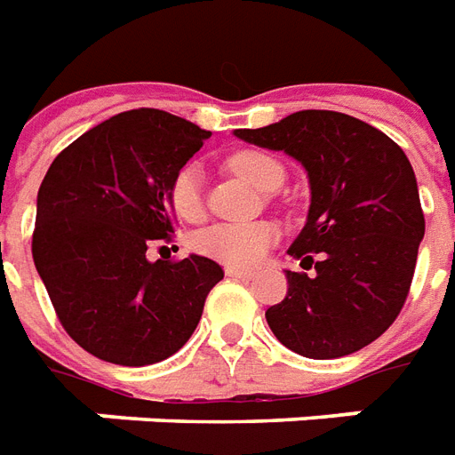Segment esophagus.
Masks as SVG:
<instances>
[{"instance_id":"esophagus-1","label":"esophagus","mask_w":455,"mask_h":455,"mask_svg":"<svg viewBox=\"0 0 455 455\" xmlns=\"http://www.w3.org/2000/svg\"><path fill=\"white\" fill-rule=\"evenodd\" d=\"M225 273H228L230 278H240V280L254 278V271H247V268H237V266H225Z\"/></svg>"}]
</instances>
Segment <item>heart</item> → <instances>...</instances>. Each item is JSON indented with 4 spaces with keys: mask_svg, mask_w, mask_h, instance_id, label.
<instances>
[{
    "mask_svg": "<svg viewBox=\"0 0 455 455\" xmlns=\"http://www.w3.org/2000/svg\"><path fill=\"white\" fill-rule=\"evenodd\" d=\"M228 165L235 175L261 191H268L283 182L280 163L261 150H240L228 160ZM170 201L175 213L184 220L199 218L204 201H201V167L196 163H187L177 170L170 184ZM275 240H278V230L271 223H218L196 232L191 237V247L220 264L254 266L264 259Z\"/></svg>",
    "mask_w": 455,
    "mask_h": 455,
    "instance_id": "obj_1",
    "label": "heart"
}]
</instances>
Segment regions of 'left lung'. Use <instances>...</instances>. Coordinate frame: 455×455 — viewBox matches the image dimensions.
<instances>
[{
	"label": "left lung",
	"instance_id": "8db88e82",
	"mask_svg": "<svg viewBox=\"0 0 455 455\" xmlns=\"http://www.w3.org/2000/svg\"><path fill=\"white\" fill-rule=\"evenodd\" d=\"M235 136L283 150L309 177L307 223L288 254L314 264L316 275L285 271L288 295L266 309L273 336L312 360L357 353L401 314L425 237L408 156L384 132L331 110L295 112Z\"/></svg>",
	"mask_w": 455,
	"mask_h": 455
}]
</instances>
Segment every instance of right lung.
<instances>
[{
  "mask_svg": "<svg viewBox=\"0 0 455 455\" xmlns=\"http://www.w3.org/2000/svg\"><path fill=\"white\" fill-rule=\"evenodd\" d=\"M208 136L170 112H122L61 150L40 184L33 261L61 326L100 360H167L223 280L206 256H146L153 240L172 232V177Z\"/></svg>",
  "mask_w": 455,
  "mask_h": 455,
  "instance_id": "1",
  "label": "right lung"
}]
</instances>
